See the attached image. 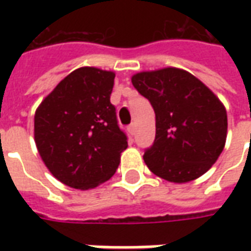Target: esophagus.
Returning <instances> with one entry per match:
<instances>
[{"mask_svg":"<svg viewBox=\"0 0 251 251\" xmlns=\"http://www.w3.org/2000/svg\"><path fill=\"white\" fill-rule=\"evenodd\" d=\"M127 130H129V133H130L131 136H134V134H136V125H134V124H130V125L127 126Z\"/></svg>","mask_w":251,"mask_h":251,"instance_id":"34e87169","label":"esophagus"}]
</instances>
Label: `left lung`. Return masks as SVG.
<instances>
[{"label": "left lung", "instance_id": "left-lung-1", "mask_svg": "<svg viewBox=\"0 0 251 251\" xmlns=\"http://www.w3.org/2000/svg\"><path fill=\"white\" fill-rule=\"evenodd\" d=\"M131 83L156 114V137L144 153L148 168L172 183L205 174L226 142L227 114L221 100L198 77L179 68L140 72Z\"/></svg>", "mask_w": 251, "mask_h": 251}]
</instances>
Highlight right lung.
<instances>
[{"mask_svg": "<svg viewBox=\"0 0 251 251\" xmlns=\"http://www.w3.org/2000/svg\"><path fill=\"white\" fill-rule=\"evenodd\" d=\"M115 75L94 67L71 72L35 114V142L47 168L63 184L88 189L109 180L127 148L110 102Z\"/></svg>", "mask_w": 251, "mask_h": 251, "instance_id": "1", "label": "right lung"}]
</instances>
